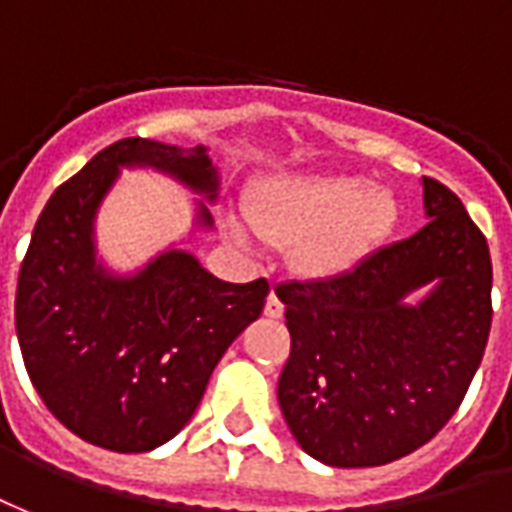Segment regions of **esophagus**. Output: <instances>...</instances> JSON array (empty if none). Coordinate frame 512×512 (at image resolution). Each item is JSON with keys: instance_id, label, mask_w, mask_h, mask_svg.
<instances>
[{"instance_id": "obj_1", "label": "esophagus", "mask_w": 512, "mask_h": 512, "mask_svg": "<svg viewBox=\"0 0 512 512\" xmlns=\"http://www.w3.org/2000/svg\"><path fill=\"white\" fill-rule=\"evenodd\" d=\"M264 313H267L270 319H281V316H283V302L278 300V294H275V292H270V297H267Z\"/></svg>"}]
</instances>
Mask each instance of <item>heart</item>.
<instances>
[{
	"label": "heart",
	"instance_id": "1",
	"mask_svg": "<svg viewBox=\"0 0 512 512\" xmlns=\"http://www.w3.org/2000/svg\"><path fill=\"white\" fill-rule=\"evenodd\" d=\"M264 240L297 242V267L338 278L382 245L398 223V199L384 185L349 174H308L264 182L248 207ZM242 240V231L234 229Z\"/></svg>",
	"mask_w": 512,
	"mask_h": 512
}]
</instances>
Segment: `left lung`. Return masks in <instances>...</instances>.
<instances>
[{
	"label": "left lung",
	"mask_w": 512,
	"mask_h": 512,
	"mask_svg": "<svg viewBox=\"0 0 512 512\" xmlns=\"http://www.w3.org/2000/svg\"><path fill=\"white\" fill-rule=\"evenodd\" d=\"M428 223L352 272L281 283L292 352L278 404L300 447L341 469L431 442L464 401L491 330V253L461 199L423 177ZM423 285L432 292L409 306Z\"/></svg>",
	"instance_id": "obj_1"
}]
</instances>
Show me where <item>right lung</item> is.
I'll list each match as a JSON object with an SVG mask.
<instances>
[{
    "label": "right lung",
    "instance_id": "obj_1",
    "mask_svg": "<svg viewBox=\"0 0 512 512\" xmlns=\"http://www.w3.org/2000/svg\"><path fill=\"white\" fill-rule=\"evenodd\" d=\"M133 166L218 199V169L201 144L122 138L54 190L16 289V333L37 395L67 431L114 453H147L185 428L223 352L270 294L264 278L218 281L179 248L136 275L108 272L95 251V215ZM196 223L212 226L204 204Z\"/></svg>",
    "mask_w": 512,
    "mask_h": 512
}]
</instances>
